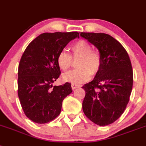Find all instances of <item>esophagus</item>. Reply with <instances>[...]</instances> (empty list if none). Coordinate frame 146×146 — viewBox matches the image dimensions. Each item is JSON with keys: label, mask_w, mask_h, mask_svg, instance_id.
<instances>
[{"label": "esophagus", "mask_w": 146, "mask_h": 146, "mask_svg": "<svg viewBox=\"0 0 146 146\" xmlns=\"http://www.w3.org/2000/svg\"><path fill=\"white\" fill-rule=\"evenodd\" d=\"M71 88H72L73 90H75V89H76V88H80V85H79V84H71Z\"/></svg>", "instance_id": "34e87169"}]
</instances>
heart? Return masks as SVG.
I'll return each instance as SVG.
<instances>
[{
    "instance_id": "obj_1",
    "label": "heart",
    "mask_w": 146,
    "mask_h": 146,
    "mask_svg": "<svg viewBox=\"0 0 146 146\" xmlns=\"http://www.w3.org/2000/svg\"><path fill=\"white\" fill-rule=\"evenodd\" d=\"M72 56L62 50L57 56V64L59 68L63 71H67L70 68L74 59L80 58L77 64L79 68L64 73L62 79L64 82L73 84H81L90 79L92 73H96L100 70L102 65V57L96 51L92 50L91 45L84 40H79L70 45Z\"/></svg>"
}]
</instances>
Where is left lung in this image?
Segmentation results:
<instances>
[{"instance_id": "left-lung-1", "label": "left lung", "mask_w": 146, "mask_h": 146, "mask_svg": "<svg viewBox=\"0 0 146 146\" xmlns=\"http://www.w3.org/2000/svg\"><path fill=\"white\" fill-rule=\"evenodd\" d=\"M100 51L102 65L94 80L82 88L85 96L84 113L100 126L110 125L120 117L129 102L133 87V70L125 49L105 33H81Z\"/></svg>"}]
</instances>
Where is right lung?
Instances as JSON below:
<instances>
[{
  "mask_svg": "<svg viewBox=\"0 0 146 146\" xmlns=\"http://www.w3.org/2000/svg\"><path fill=\"white\" fill-rule=\"evenodd\" d=\"M79 33H45L29 43L18 65V94L24 113L33 122L44 124L61 113L64 99L72 93L68 82L53 86L61 73L57 56Z\"/></svg>",
  "mask_w": 146,
  "mask_h": 146,
  "instance_id": "obj_1",
  "label": "right lung"
}]
</instances>
